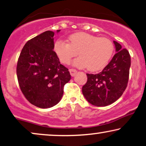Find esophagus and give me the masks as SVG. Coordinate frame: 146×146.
Returning <instances> with one entry per match:
<instances>
[{
    "instance_id": "1",
    "label": "esophagus",
    "mask_w": 146,
    "mask_h": 146,
    "mask_svg": "<svg viewBox=\"0 0 146 146\" xmlns=\"http://www.w3.org/2000/svg\"><path fill=\"white\" fill-rule=\"evenodd\" d=\"M69 72H70L71 75L72 76V77H74L76 75V73H77V70L75 69H69Z\"/></svg>"
}]
</instances>
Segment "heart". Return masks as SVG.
<instances>
[{"label":"heart","instance_id":"heart-1","mask_svg":"<svg viewBox=\"0 0 146 146\" xmlns=\"http://www.w3.org/2000/svg\"><path fill=\"white\" fill-rule=\"evenodd\" d=\"M54 51L61 63L68 64L71 59L78 55L73 65L86 67L96 71L106 66L114 52V45L109 39L98 38L85 32H77L69 37V43L57 40Z\"/></svg>","mask_w":146,"mask_h":146}]
</instances>
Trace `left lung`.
Masks as SVG:
<instances>
[{
    "instance_id": "8db88e82",
    "label": "left lung",
    "mask_w": 146,
    "mask_h": 146,
    "mask_svg": "<svg viewBox=\"0 0 146 146\" xmlns=\"http://www.w3.org/2000/svg\"><path fill=\"white\" fill-rule=\"evenodd\" d=\"M115 55L110 63L98 74L87 73V81L82 88L85 98L96 106H106L122 96L128 85L131 65L130 53L114 41Z\"/></svg>"
}]
</instances>
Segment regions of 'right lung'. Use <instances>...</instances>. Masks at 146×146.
<instances>
[{
    "label": "right lung",
    "mask_w": 146,
    "mask_h": 146,
    "mask_svg": "<svg viewBox=\"0 0 146 146\" xmlns=\"http://www.w3.org/2000/svg\"><path fill=\"white\" fill-rule=\"evenodd\" d=\"M53 36L54 32L46 31L28 41L16 67L22 93L30 103L41 108L56 105L62 97L64 85L71 79L68 69L61 64L53 50Z\"/></svg>",
    "instance_id": "right-lung-1"
}]
</instances>
